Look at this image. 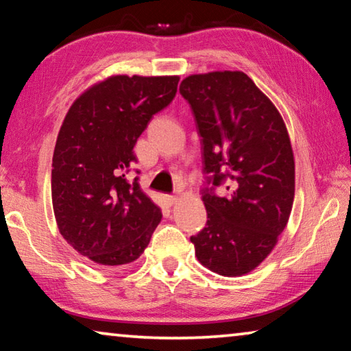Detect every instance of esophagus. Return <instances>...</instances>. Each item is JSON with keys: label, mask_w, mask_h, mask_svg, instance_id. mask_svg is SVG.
<instances>
[{"label": "esophagus", "mask_w": 351, "mask_h": 351, "mask_svg": "<svg viewBox=\"0 0 351 351\" xmlns=\"http://www.w3.org/2000/svg\"><path fill=\"white\" fill-rule=\"evenodd\" d=\"M176 197H173V195H167V197H165V201H167V204L169 206H171V204H175L176 203Z\"/></svg>", "instance_id": "1"}]
</instances>
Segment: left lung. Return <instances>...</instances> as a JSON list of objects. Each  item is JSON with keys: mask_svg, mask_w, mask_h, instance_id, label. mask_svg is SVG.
Listing matches in <instances>:
<instances>
[{"mask_svg": "<svg viewBox=\"0 0 351 351\" xmlns=\"http://www.w3.org/2000/svg\"><path fill=\"white\" fill-rule=\"evenodd\" d=\"M181 96L203 148L206 228L190 237L219 276L251 272L271 254L294 201V156L280 112L241 71L189 75ZM224 185L219 197L215 189Z\"/></svg>", "mask_w": 351, "mask_h": 351, "instance_id": "1", "label": "left lung"}]
</instances>
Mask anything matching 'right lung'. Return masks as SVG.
Instances as JSON below:
<instances>
[{
  "label": "right lung",
  "mask_w": 351,
  "mask_h": 351,
  "mask_svg": "<svg viewBox=\"0 0 351 351\" xmlns=\"http://www.w3.org/2000/svg\"><path fill=\"white\" fill-rule=\"evenodd\" d=\"M178 82L112 75L83 93L63 121L51 175L56 221L77 252L104 268L139 258L162 218L127 173L138 138L175 99Z\"/></svg>",
  "instance_id": "1"
}]
</instances>
